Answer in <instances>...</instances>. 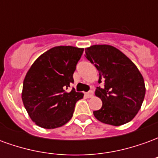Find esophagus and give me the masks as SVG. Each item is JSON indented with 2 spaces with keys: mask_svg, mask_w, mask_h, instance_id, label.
<instances>
[{
  "mask_svg": "<svg viewBox=\"0 0 158 158\" xmlns=\"http://www.w3.org/2000/svg\"><path fill=\"white\" fill-rule=\"evenodd\" d=\"M93 95H94V93H93L92 90H89L88 92L85 93V96L86 97H88V98H90V97H92Z\"/></svg>",
  "mask_w": 158,
  "mask_h": 158,
  "instance_id": "esophagus-1",
  "label": "esophagus"
}]
</instances>
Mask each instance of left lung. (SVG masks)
<instances>
[{
    "label": "left lung",
    "instance_id": "left-lung-1",
    "mask_svg": "<svg viewBox=\"0 0 158 158\" xmlns=\"http://www.w3.org/2000/svg\"><path fill=\"white\" fill-rule=\"evenodd\" d=\"M86 58L99 72L96 96L102 102L94 116L102 123L119 126L131 121L142 105L146 87L141 73L134 62L118 49L95 45L85 49Z\"/></svg>",
    "mask_w": 158,
    "mask_h": 158
}]
</instances>
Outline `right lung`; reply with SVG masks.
Instances as JSON below:
<instances>
[{
  "label": "right lung",
  "instance_id": "1",
  "mask_svg": "<svg viewBox=\"0 0 158 158\" xmlns=\"http://www.w3.org/2000/svg\"><path fill=\"white\" fill-rule=\"evenodd\" d=\"M84 52L73 46H56L36 59L23 85L22 100L30 118L44 129L64 125L73 117L76 102L84 94L66 89Z\"/></svg>",
  "mask_w": 158,
  "mask_h": 158
}]
</instances>
